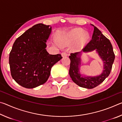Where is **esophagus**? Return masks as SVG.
<instances>
[{
	"label": "esophagus",
	"instance_id": "obj_1",
	"mask_svg": "<svg viewBox=\"0 0 122 122\" xmlns=\"http://www.w3.org/2000/svg\"><path fill=\"white\" fill-rule=\"evenodd\" d=\"M61 55L62 56H66L68 55V54L67 52H66V51H64V52H62L61 53Z\"/></svg>",
	"mask_w": 122,
	"mask_h": 122
}]
</instances>
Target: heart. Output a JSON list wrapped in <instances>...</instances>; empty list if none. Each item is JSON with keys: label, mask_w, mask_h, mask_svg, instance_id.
I'll return each mask as SVG.
<instances>
[{"label": "heart", "mask_w": 122, "mask_h": 122, "mask_svg": "<svg viewBox=\"0 0 122 122\" xmlns=\"http://www.w3.org/2000/svg\"><path fill=\"white\" fill-rule=\"evenodd\" d=\"M89 36L88 34L84 33V31L81 29H76L73 30L67 36L60 39L61 44L66 45L68 44L70 41L78 40V45L79 46H82L86 42Z\"/></svg>", "instance_id": "obj_1"}]
</instances>
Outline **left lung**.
<instances>
[{
	"instance_id": "obj_1",
	"label": "left lung",
	"mask_w": 122,
	"mask_h": 122,
	"mask_svg": "<svg viewBox=\"0 0 122 122\" xmlns=\"http://www.w3.org/2000/svg\"><path fill=\"white\" fill-rule=\"evenodd\" d=\"M96 49L104 62V71L102 74L95 77H83L79 72L81 52L71 53L69 75L74 82L82 88L92 89L98 86L110 74L115 60V54L110 40L107 38L96 27L94 26L92 39L82 49L83 51H90Z\"/></svg>"
}]
</instances>
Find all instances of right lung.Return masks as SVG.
Listing matches in <instances>:
<instances>
[{
    "label": "right lung",
    "instance_id": "add662e5",
    "mask_svg": "<svg viewBox=\"0 0 122 122\" xmlns=\"http://www.w3.org/2000/svg\"><path fill=\"white\" fill-rule=\"evenodd\" d=\"M51 27L35 25L16 39L9 55L12 78L26 88H34L46 82L54 65L62 58L61 54L47 52L46 42Z\"/></svg>",
    "mask_w": 122,
    "mask_h": 122
}]
</instances>
